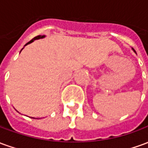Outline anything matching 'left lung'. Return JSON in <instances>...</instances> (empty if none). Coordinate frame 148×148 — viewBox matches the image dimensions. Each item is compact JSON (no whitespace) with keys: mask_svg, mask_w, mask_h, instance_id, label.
I'll return each mask as SVG.
<instances>
[{"mask_svg":"<svg viewBox=\"0 0 148 148\" xmlns=\"http://www.w3.org/2000/svg\"><path fill=\"white\" fill-rule=\"evenodd\" d=\"M133 51H134V50H133Z\"/></svg>","mask_w":148,"mask_h":148,"instance_id":"8db88e82","label":"left lung"}]
</instances>
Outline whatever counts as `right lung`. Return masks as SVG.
<instances>
[{"label": "right lung", "mask_w": 148, "mask_h": 148, "mask_svg": "<svg viewBox=\"0 0 148 148\" xmlns=\"http://www.w3.org/2000/svg\"><path fill=\"white\" fill-rule=\"evenodd\" d=\"M43 37H44V36H36V37H35V38H33V39H32V40H30V41L27 42V43H26V44H25V46L27 45V44H29V43H31V42H32L34 41V40H36V39H42V38H43Z\"/></svg>", "instance_id": "1"}]
</instances>
